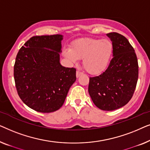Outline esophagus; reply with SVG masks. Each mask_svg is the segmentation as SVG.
Returning a JSON list of instances; mask_svg holds the SVG:
<instances>
[{
    "instance_id": "34e87169",
    "label": "esophagus",
    "mask_w": 150,
    "mask_h": 150,
    "mask_svg": "<svg viewBox=\"0 0 150 150\" xmlns=\"http://www.w3.org/2000/svg\"><path fill=\"white\" fill-rule=\"evenodd\" d=\"M83 74V73L81 72V71H76V77L79 78V76H81Z\"/></svg>"
}]
</instances>
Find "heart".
<instances>
[{
  "mask_svg": "<svg viewBox=\"0 0 150 150\" xmlns=\"http://www.w3.org/2000/svg\"><path fill=\"white\" fill-rule=\"evenodd\" d=\"M63 54L73 63L83 59V67L87 72L99 75L109 66L113 54V45L108 40L81 39L74 42L71 49H65Z\"/></svg>",
  "mask_w": 150,
  "mask_h": 150,
  "instance_id": "heart-1",
  "label": "heart"
}]
</instances>
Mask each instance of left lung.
I'll list each match as a JSON object with an SVG mask.
<instances>
[{
  "instance_id": "1",
  "label": "left lung",
  "mask_w": 150,
  "mask_h": 150,
  "mask_svg": "<svg viewBox=\"0 0 150 150\" xmlns=\"http://www.w3.org/2000/svg\"><path fill=\"white\" fill-rule=\"evenodd\" d=\"M113 45V58L105 71L89 79L88 91L100 109L111 111L126 105L134 93L139 66L134 48L117 33L106 34Z\"/></svg>"
}]
</instances>
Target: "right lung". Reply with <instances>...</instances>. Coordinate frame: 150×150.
I'll use <instances>...</instances> for the list:
<instances>
[{
  "instance_id": "add662e5",
  "label": "right lung",
  "mask_w": 150,
  "mask_h": 150,
  "mask_svg": "<svg viewBox=\"0 0 150 150\" xmlns=\"http://www.w3.org/2000/svg\"><path fill=\"white\" fill-rule=\"evenodd\" d=\"M63 39L61 35L33 37L16 56L13 75L18 93L38 112L59 110L76 80V69L60 63Z\"/></svg>"
}]
</instances>
